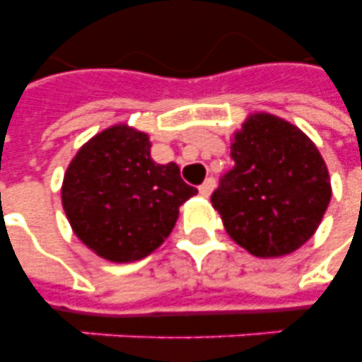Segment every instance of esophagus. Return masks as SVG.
<instances>
[{
  "label": "esophagus",
  "instance_id": "obj_1",
  "mask_svg": "<svg viewBox=\"0 0 362 362\" xmlns=\"http://www.w3.org/2000/svg\"><path fill=\"white\" fill-rule=\"evenodd\" d=\"M214 187H216L214 178H206V180H204L203 184L199 186V192H201V195H203V197H209L210 193L214 192Z\"/></svg>",
  "mask_w": 362,
  "mask_h": 362
}]
</instances>
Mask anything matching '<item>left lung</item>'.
<instances>
[{"label": "left lung", "mask_w": 362, "mask_h": 362, "mask_svg": "<svg viewBox=\"0 0 362 362\" xmlns=\"http://www.w3.org/2000/svg\"><path fill=\"white\" fill-rule=\"evenodd\" d=\"M231 170L212 206L227 235L257 257L295 252L320 226L331 201L329 170L303 131L272 115H253L231 144Z\"/></svg>", "instance_id": "left-lung-1"}]
</instances>
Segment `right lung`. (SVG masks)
Here are the masks:
<instances>
[{"instance_id":"obj_1","label":"right lung","mask_w":362,"mask_h":362,"mask_svg":"<svg viewBox=\"0 0 362 362\" xmlns=\"http://www.w3.org/2000/svg\"><path fill=\"white\" fill-rule=\"evenodd\" d=\"M195 193L178 165L150 158L146 133L112 125L76 152L64 176L62 203L75 235L92 252L127 263L161 246L180 204Z\"/></svg>"}]
</instances>
